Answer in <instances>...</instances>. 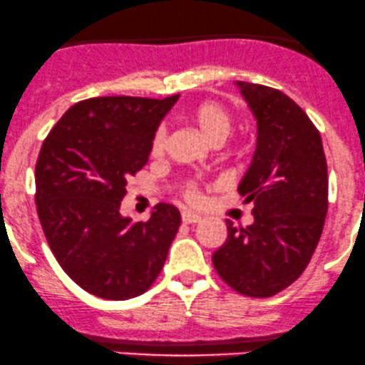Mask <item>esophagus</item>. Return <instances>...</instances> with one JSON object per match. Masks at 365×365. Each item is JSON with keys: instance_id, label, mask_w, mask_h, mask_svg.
I'll use <instances>...</instances> for the list:
<instances>
[{"instance_id": "1", "label": "esophagus", "mask_w": 365, "mask_h": 365, "mask_svg": "<svg viewBox=\"0 0 365 365\" xmlns=\"http://www.w3.org/2000/svg\"><path fill=\"white\" fill-rule=\"evenodd\" d=\"M181 219L184 225H195V222H200V215L198 214H193V212H182L181 214Z\"/></svg>"}]
</instances>
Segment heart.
Here are the masks:
<instances>
[{
  "instance_id": "heart-1",
  "label": "heart",
  "mask_w": 365,
  "mask_h": 365,
  "mask_svg": "<svg viewBox=\"0 0 365 365\" xmlns=\"http://www.w3.org/2000/svg\"><path fill=\"white\" fill-rule=\"evenodd\" d=\"M186 116L191 123L197 125L203 137L212 144L225 143V140L228 139V135L231 134V130H233V115H231L230 109L226 108V106L217 103V101L205 99L200 101V103H195L190 109H187ZM165 128H156L150 144V151L153 156L162 155L163 150H165ZM182 197L190 203L200 202V193L195 184H190V186L182 191Z\"/></svg>"
}]
</instances>
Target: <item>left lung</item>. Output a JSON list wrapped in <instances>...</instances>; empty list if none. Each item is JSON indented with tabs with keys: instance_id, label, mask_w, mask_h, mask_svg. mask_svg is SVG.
I'll use <instances>...</instances> for the list:
<instances>
[{
	"instance_id": "8db88e82",
	"label": "left lung",
	"mask_w": 365,
	"mask_h": 365,
	"mask_svg": "<svg viewBox=\"0 0 365 365\" xmlns=\"http://www.w3.org/2000/svg\"><path fill=\"white\" fill-rule=\"evenodd\" d=\"M257 120V146L238 186L254 203L247 228L226 219L228 237L212 254L217 275L233 291L269 297L308 266L322 235L329 179L319 128L289 96L238 81Z\"/></svg>"
}]
</instances>
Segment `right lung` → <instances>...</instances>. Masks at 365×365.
I'll return each mask as SVG.
<instances>
[{"instance_id": "obj_1", "label": "right lung", "mask_w": 365, "mask_h": 365, "mask_svg": "<svg viewBox=\"0 0 365 365\" xmlns=\"http://www.w3.org/2000/svg\"><path fill=\"white\" fill-rule=\"evenodd\" d=\"M179 96L80 101L53 125L38 155L36 210L61 268L103 299L140 296L165 264L181 225L158 203L148 221L120 214L127 181L148 163L151 137Z\"/></svg>"}]
</instances>
